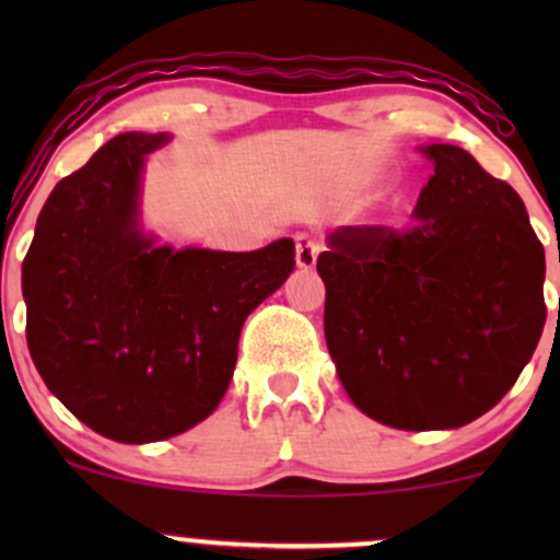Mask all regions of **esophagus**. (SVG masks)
I'll return each instance as SVG.
<instances>
[{"label": "esophagus", "mask_w": 560, "mask_h": 560, "mask_svg": "<svg viewBox=\"0 0 560 560\" xmlns=\"http://www.w3.org/2000/svg\"><path fill=\"white\" fill-rule=\"evenodd\" d=\"M320 249H324V244H320L316 236H311V234H298V236H294V258H298V266L300 268H313V266H316Z\"/></svg>", "instance_id": "1"}]
</instances>
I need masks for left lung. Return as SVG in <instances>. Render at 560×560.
<instances>
[{
	"label": "left lung",
	"instance_id": "8db88e82",
	"mask_svg": "<svg viewBox=\"0 0 560 560\" xmlns=\"http://www.w3.org/2000/svg\"><path fill=\"white\" fill-rule=\"evenodd\" d=\"M413 221L342 226L318 255L324 331L350 400L405 432L458 429L505 397L542 334L545 249L522 197L453 144Z\"/></svg>",
	"mask_w": 560,
	"mask_h": 560
}]
</instances>
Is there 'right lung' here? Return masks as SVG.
<instances>
[{"mask_svg":"<svg viewBox=\"0 0 560 560\" xmlns=\"http://www.w3.org/2000/svg\"><path fill=\"white\" fill-rule=\"evenodd\" d=\"M165 133L107 141L44 202L23 260L25 339L44 384L107 440H168L226 395L240 331L287 281L294 242L255 253L155 247L141 234L144 158Z\"/></svg>","mask_w":560,"mask_h":560,"instance_id":"obj_1","label":"right lung"}]
</instances>
